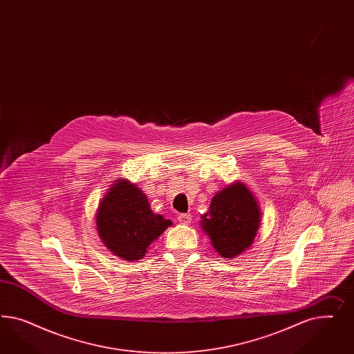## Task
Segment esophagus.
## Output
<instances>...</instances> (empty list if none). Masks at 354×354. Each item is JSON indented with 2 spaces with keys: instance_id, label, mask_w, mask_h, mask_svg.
I'll use <instances>...</instances> for the list:
<instances>
[{
  "instance_id": "obj_1",
  "label": "esophagus",
  "mask_w": 354,
  "mask_h": 354,
  "mask_svg": "<svg viewBox=\"0 0 354 354\" xmlns=\"http://www.w3.org/2000/svg\"><path fill=\"white\" fill-rule=\"evenodd\" d=\"M178 221L182 223V225H189L191 221H192V215L189 214H179L178 215Z\"/></svg>"
}]
</instances>
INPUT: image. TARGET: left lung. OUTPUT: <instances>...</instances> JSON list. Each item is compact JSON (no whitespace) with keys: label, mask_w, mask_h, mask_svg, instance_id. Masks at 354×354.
<instances>
[{"label":"left lung","mask_w":354,"mask_h":354,"mask_svg":"<svg viewBox=\"0 0 354 354\" xmlns=\"http://www.w3.org/2000/svg\"><path fill=\"white\" fill-rule=\"evenodd\" d=\"M201 225L222 257H235L254 240L259 227L257 201L244 184H232L215 194Z\"/></svg>","instance_id":"1"}]
</instances>
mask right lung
Masks as SVG:
<instances>
[{
  "instance_id": "1",
  "label": "right lung",
  "mask_w": 354,
  "mask_h": 354,
  "mask_svg": "<svg viewBox=\"0 0 354 354\" xmlns=\"http://www.w3.org/2000/svg\"><path fill=\"white\" fill-rule=\"evenodd\" d=\"M97 231L104 244L118 257L138 261L150 244L172 225L154 214L147 196L129 182H118L101 201L96 216Z\"/></svg>"
}]
</instances>
